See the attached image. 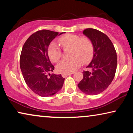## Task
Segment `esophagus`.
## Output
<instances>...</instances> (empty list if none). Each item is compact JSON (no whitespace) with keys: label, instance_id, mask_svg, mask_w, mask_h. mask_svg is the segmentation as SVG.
<instances>
[{"label":"esophagus","instance_id":"1","mask_svg":"<svg viewBox=\"0 0 133 133\" xmlns=\"http://www.w3.org/2000/svg\"><path fill=\"white\" fill-rule=\"evenodd\" d=\"M74 72H71V73H63L62 74V76L63 77H66L67 76L71 75V74H72Z\"/></svg>","mask_w":133,"mask_h":133}]
</instances>
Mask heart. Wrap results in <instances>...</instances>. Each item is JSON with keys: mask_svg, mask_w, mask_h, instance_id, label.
<instances>
[{"mask_svg": "<svg viewBox=\"0 0 133 133\" xmlns=\"http://www.w3.org/2000/svg\"><path fill=\"white\" fill-rule=\"evenodd\" d=\"M59 44L63 49L70 48V58L64 59L58 63L56 69L61 73H71L81 66L82 63L90 61L93 56L94 45L88 37H82L76 34H68L60 37ZM48 54L51 61L57 62L62 55L59 45L52 42L49 45Z\"/></svg>", "mask_w": 133, "mask_h": 133, "instance_id": "1", "label": "heart"}]
</instances>
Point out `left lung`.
I'll use <instances>...</instances> for the list:
<instances>
[{"mask_svg": "<svg viewBox=\"0 0 133 133\" xmlns=\"http://www.w3.org/2000/svg\"><path fill=\"white\" fill-rule=\"evenodd\" d=\"M83 33L94 45V55L87 68L92 71H83V77L78 87L84 93L96 95L108 88L113 80L117 68V54L112 42L106 34L93 28H87Z\"/></svg>", "mask_w": 133, "mask_h": 133, "instance_id": "1", "label": "left lung"}]
</instances>
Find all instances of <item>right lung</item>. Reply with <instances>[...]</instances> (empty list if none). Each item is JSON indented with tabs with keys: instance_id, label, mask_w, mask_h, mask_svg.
<instances>
[{
	"instance_id": "obj_1",
	"label": "right lung",
	"mask_w": 133,
	"mask_h": 133,
	"mask_svg": "<svg viewBox=\"0 0 133 133\" xmlns=\"http://www.w3.org/2000/svg\"><path fill=\"white\" fill-rule=\"evenodd\" d=\"M59 33L39 30L31 34L23 45L20 66L26 85L34 93L42 97L54 95L61 90L65 79L61 74H50L54 66L51 63L48 48L51 42Z\"/></svg>"
}]
</instances>
